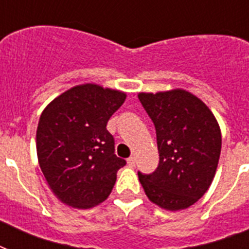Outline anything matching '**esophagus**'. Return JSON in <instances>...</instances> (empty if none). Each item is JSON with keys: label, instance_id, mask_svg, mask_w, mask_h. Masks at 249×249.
<instances>
[{"label": "esophagus", "instance_id": "1", "mask_svg": "<svg viewBox=\"0 0 249 249\" xmlns=\"http://www.w3.org/2000/svg\"><path fill=\"white\" fill-rule=\"evenodd\" d=\"M128 165L129 166H136V159H134L133 156L128 159Z\"/></svg>", "mask_w": 249, "mask_h": 249}]
</instances>
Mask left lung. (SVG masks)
Returning <instances> with one entry per match:
<instances>
[{
	"label": "left lung",
	"instance_id": "left-lung-1",
	"mask_svg": "<svg viewBox=\"0 0 249 249\" xmlns=\"http://www.w3.org/2000/svg\"><path fill=\"white\" fill-rule=\"evenodd\" d=\"M155 125L159 165L138 177L147 197L166 211H181L212 183L221 154V130L204 102L183 89L140 93Z\"/></svg>",
	"mask_w": 249,
	"mask_h": 249
}]
</instances>
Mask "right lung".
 <instances>
[{"label":"right lung","mask_w":249,"mask_h":249,"mask_svg":"<svg viewBox=\"0 0 249 249\" xmlns=\"http://www.w3.org/2000/svg\"><path fill=\"white\" fill-rule=\"evenodd\" d=\"M125 98L120 90L83 84L60 94L41 113L38 164L64 204L91 208L112 191L117 170L126 161L115 155V141L106 126Z\"/></svg>","instance_id":"add662e5"}]
</instances>
